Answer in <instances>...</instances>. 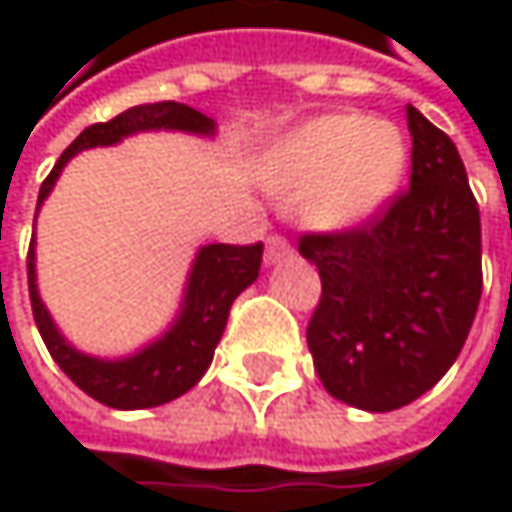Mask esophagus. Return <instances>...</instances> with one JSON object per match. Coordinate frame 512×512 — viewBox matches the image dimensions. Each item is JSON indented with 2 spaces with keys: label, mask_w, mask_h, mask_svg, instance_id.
<instances>
[{
  "label": "esophagus",
  "mask_w": 512,
  "mask_h": 512,
  "mask_svg": "<svg viewBox=\"0 0 512 512\" xmlns=\"http://www.w3.org/2000/svg\"><path fill=\"white\" fill-rule=\"evenodd\" d=\"M293 255V246L284 240V237H278V234H272L269 240H266V252H263V260L269 263V266H275V263H281L284 257Z\"/></svg>",
  "instance_id": "1"
}]
</instances>
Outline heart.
<instances>
[{
    "instance_id": "b5f03b06",
    "label": "heart",
    "mask_w": 512,
    "mask_h": 512,
    "mask_svg": "<svg viewBox=\"0 0 512 512\" xmlns=\"http://www.w3.org/2000/svg\"><path fill=\"white\" fill-rule=\"evenodd\" d=\"M406 136L388 121L320 115L290 130L266 156V180L299 195V213L320 228H358L400 189Z\"/></svg>"
}]
</instances>
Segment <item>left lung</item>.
<instances>
[{
    "instance_id": "1",
    "label": "left lung",
    "mask_w": 512,
    "mask_h": 512,
    "mask_svg": "<svg viewBox=\"0 0 512 512\" xmlns=\"http://www.w3.org/2000/svg\"><path fill=\"white\" fill-rule=\"evenodd\" d=\"M412 177L388 210L341 234H305L299 255L323 281L308 350L326 391L391 412L457 361L477 314L480 210L457 145L406 106Z\"/></svg>"
}]
</instances>
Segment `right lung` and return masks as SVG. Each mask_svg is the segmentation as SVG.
Here are the masks:
<instances>
[{
	"label": "right lung",
	"mask_w": 512,
	"mask_h": 512,
	"mask_svg": "<svg viewBox=\"0 0 512 512\" xmlns=\"http://www.w3.org/2000/svg\"><path fill=\"white\" fill-rule=\"evenodd\" d=\"M151 130H177V133H192V136H213L216 121L207 118L204 112L186 106V103H145L121 112L118 118L106 124H91L85 127L73 145L58 156L52 165L50 177L44 180L38 192V210L52 192L58 174L64 165L88 148H109L118 145L127 136L136 133H151ZM260 257L263 243L255 246H228V243H210L201 246L192 260L189 281L183 290L180 311L174 323L142 347L139 353L124 358H97L88 353H79L52 323L47 305L41 302L38 293V272H35V237L29 246V299H32V314L38 323V332L55 358V364L94 400L112 409H151L162 406L180 394H186L210 367L216 344L225 332L228 311L234 299L255 284L260 272Z\"/></svg>",
	"instance_id": "add662e5"
}]
</instances>
